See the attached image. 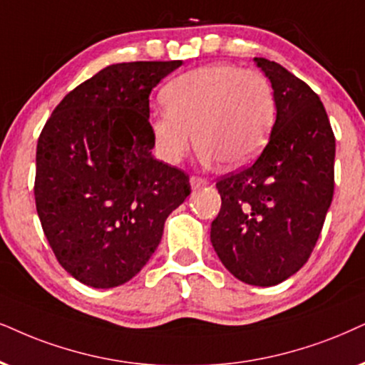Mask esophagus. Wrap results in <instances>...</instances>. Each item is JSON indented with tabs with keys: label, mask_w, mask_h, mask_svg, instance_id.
<instances>
[{
	"label": "esophagus",
	"mask_w": 365,
	"mask_h": 365,
	"mask_svg": "<svg viewBox=\"0 0 365 365\" xmlns=\"http://www.w3.org/2000/svg\"><path fill=\"white\" fill-rule=\"evenodd\" d=\"M209 185V182H207L205 178H200V177H190V187L192 190H200V188H204Z\"/></svg>",
	"instance_id": "esophagus-1"
}]
</instances>
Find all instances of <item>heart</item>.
I'll list each match as a JSON object with an SVG mask.
<instances>
[{"label":"heart","mask_w":365,"mask_h":365,"mask_svg":"<svg viewBox=\"0 0 365 365\" xmlns=\"http://www.w3.org/2000/svg\"><path fill=\"white\" fill-rule=\"evenodd\" d=\"M148 128L161 161L177 165L193 143L198 158L237 168L255 160L276 121V96L261 72L232 63H209L175 77L161 92Z\"/></svg>","instance_id":"b5f03b06"}]
</instances>
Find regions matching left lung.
I'll return each instance as SVG.
<instances>
[{"mask_svg": "<svg viewBox=\"0 0 365 365\" xmlns=\"http://www.w3.org/2000/svg\"><path fill=\"white\" fill-rule=\"evenodd\" d=\"M276 96V121L255 163L217 182L210 241L237 279L273 286L310 257L334 197L335 136L318 96L279 63L256 57Z\"/></svg>", "mask_w": 365, "mask_h": 365, "instance_id": "8db88e82", "label": "left lung"}]
</instances>
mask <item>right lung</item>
<instances>
[{
  "label": "right lung",
  "instance_id": "1",
  "mask_svg": "<svg viewBox=\"0 0 365 365\" xmlns=\"http://www.w3.org/2000/svg\"><path fill=\"white\" fill-rule=\"evenodd\" d=\"M182 66L114 63L60 101L36 145L35 202L55 257L92 288L141 271L167 217L190 195L188 175L151 155L150 94Z\"/></svg>",
  "mask_w": 365,
  "mask_h": 365
}]
</instances>
